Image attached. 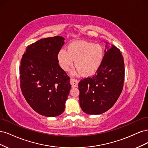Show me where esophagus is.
Returning a JSON list of instances; mask_svg holds the SVG:
<instances>
[{
	"mask_svg": "<svg viewBox=\"0 0 148 148\" xmlns=\"http://www.w3.org/2000/svg\"><path fill=\"white\" fill-rule=\"evenodd\" d=\"M78 82H79L78 80L75 79L74 78H71V79H70V83L71 84V86H72L73 88L77 87Z\"/></svg>",
	"mask_w": 148,
	"mask_h": 148,
	"instance_id": "34e87169",
	"label": "esophagus"
}]
</instances>
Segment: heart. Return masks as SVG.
<instances>
[{
	"label": "heart",
	"instance_id": "heart-1",
	"mask_svg": "<svg viewBox=\"0 0 148 148\" xmlns=\"http://www.w3.org/2000/svg\"><path fill=\"white\" fill-rule=\"evenodd\" d=\"M104 50L99 44L86 41L71 43L66 51L62 49L58 53V60L62 69L66 71L73 65L77 67L75 73L91 76L95 74L102 64Z\"/></svg>",
	"mask_w": 148,
	"mask_h": 148
}]
</instances>
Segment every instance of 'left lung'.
<instances>
[{
	"instance_id": "left-lung-1",
	"label": "left lung",
	"mask_w": 148,
	"mask_h": 148,
	"mask_svg": "<svg viewBox=\"0 0 148 148\" xmlns=\"http://www.w3.org/2000/svg\"><path fill=\"white\" fill-rule=\"evenodd\" d=\"M106 44L104 56L96 73L78 83L79 105L84 112L89 115H99L109 110L123 89V56L117 47Z\"/></svg>"
}]
</instances>
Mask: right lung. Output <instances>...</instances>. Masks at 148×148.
I'll return each mask as SVG.
<instances>
[{
	"mask_svg": "<svg viewBox=\"0 0 148 148\" xmlns=\"http://www.w3.org/2000/svg\"><path fill=\"white\" fill-rule=\"evenodd\" d=\"M62 36L39 40L26 47L20 67V87L28 104L40 115H60L71 89L70 77L59 65Z\"/></svg>",
	"mask_w": 148,
	"mask_h": 148,
	"instance_id": "1",
	"label": "right lung"
}]
</instances>
